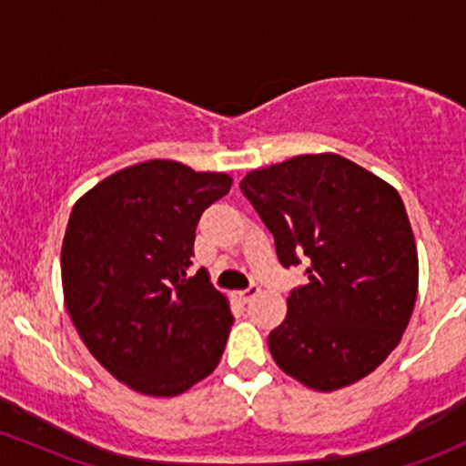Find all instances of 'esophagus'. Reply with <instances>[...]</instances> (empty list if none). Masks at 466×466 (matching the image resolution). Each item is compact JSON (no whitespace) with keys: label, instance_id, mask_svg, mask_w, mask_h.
<instances>
[{"label":"esophagus","instance_id":"esophagus-1","mask_svg":"<svg viewBox=\"0 0 466 466\" xmlns=\"http://www.w3.org/2000/svg\"><path fill=\"white\" fill-rule=\"evenodd\" d=\"M258 292H261V288H258V286H249L248 290L234 292V299H237V301H241V303H248V301H252V299L257 297Z\"/></svg>","mask_w":466,"mask_h":466}]
</instances>
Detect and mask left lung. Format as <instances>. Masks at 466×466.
I'll return each instance as SVG.
<instances>
[{
  "instance_id": "obj_1",
  "label": "left lung",
  "mask_w": 466,
  "mask_h": 466,
  "mask_svg": "<svg viewBox=\"0 0 466 466\" xmlns=\"http://www.w3.org/2000/svg\"><path fill=\"white\" fill-rule=\"evenodd\" d=\"M241 192L281 266L308 263L268 335L279 369L319 393L370 375L400 344L418 297V248L398 189L339 154L248 171Z\"/></svg>"
}]
</instances>
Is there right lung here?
<instances>
[{
    "label": "right lung",
    "instance_id": "right-lung-1",
    "mask_svg": "<svg viewBox=\"0 0 466 466\" xmlns=\"http://www.w3.org/2000/svg\"><path fill=\"white\" fill-rule=\"evenodd\" d=\"M232 187L178 160L131 165L82 194L62 241V290L97 364L147 398H176L214 373L234 317L200 268V214Z\"/></svg>",
    "mask_w": 466,
    "mask_h": 466
}]
</instances>
